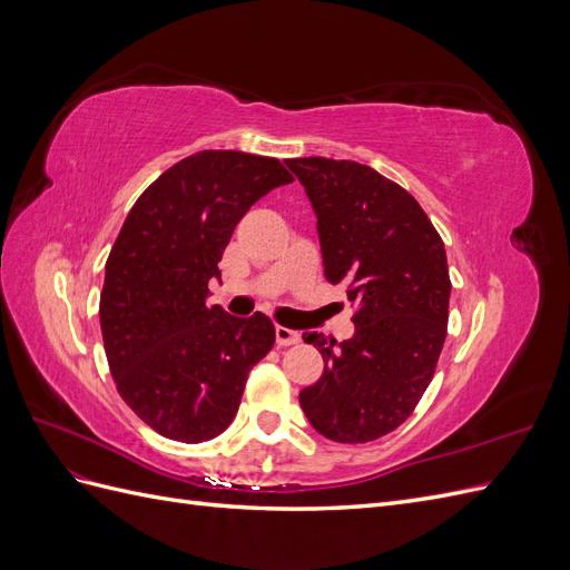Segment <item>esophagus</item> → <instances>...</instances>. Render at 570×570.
<instances>
[{
  "label": "esophagus",
  "mask_w": 570,
  "mask_h": 570,
  "mask_svg": "<svg viewBox=\"0 0 570 570\" xmlns=\"http://www.w3.org/2000/svg\"><path fill=\"white\" fill-rule=\"evenodd\" d=\"M302 340V335L297 331H289L285 325L275 327V342L281 344V347H289V344H297Z\"/></svg>",
  "instance_id": "34e87169"
}]
</instances>
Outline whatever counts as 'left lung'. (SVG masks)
Returning <instances> with one entry per match:
<instances>
[{"mask_svg":"<svg viewBox=\"0 0 570 570\" xmlns=\"http://www.w3.org/2000/svg\"><path fill=\"white\" fill-rule=\"evenodd\" d=\"M285 164L316 212L325 281L356 304L350 340L302 335L325 368L299 404L323 438L373 442L411 416L435 375L452 292L442 237L421 204L371 166Z\"/></svg>","mask_w":570,"mask_h":570,"instance_id":"obj_1","label":"left lung"}]
</instances>
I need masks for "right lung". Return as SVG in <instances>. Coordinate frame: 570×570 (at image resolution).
<instances>
[{
    "label": "right lung",
    "mask_w": 570,
    "mask_h": 570,
    "mask_svg": "<svg viewBox=\"0 0 570 570\" xmlns=\"http://www.w3.org/2000/svg\"><path fill=\"white\" fill-rule=\"evenodd\" d=\"M287 183L278 159L197 151L145 189L116 237L99 299L107 361L124 402L168 440L220 435L273 347L268 316L235 318L206 297L239 218Z\"/></svg>",
    "instance_id": "right-lung-1"
}]
</instances>
